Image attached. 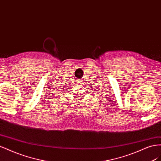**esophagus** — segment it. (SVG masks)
I'll return each mask as SVG.
<instances>
[{"mask_svg": "<svg viewBox=\"0 0 161 161\" xmlns=\"http://www.w3.org/2000/svg\"><path fill=\"white\" fill-rule=\"evenodd\" d=\"M78 82H79V83L81 84V83H82V79H79V80H78Z\"/></svg>", "mask_w": 161, "mask_h": 161, "instance_id": "obj_1", "label": "esophagus"}]
</instances>
